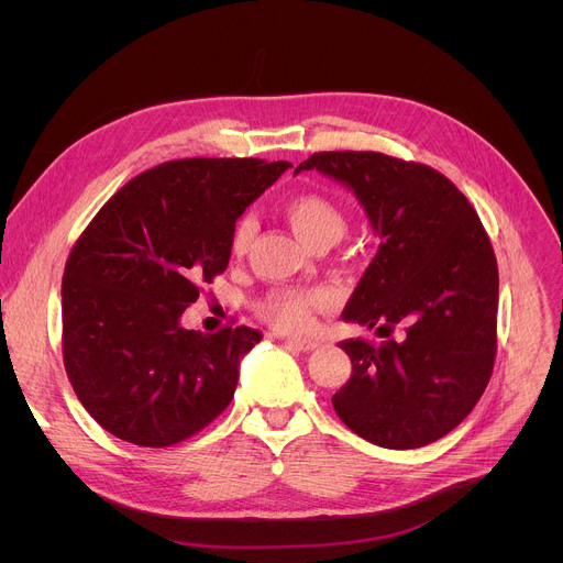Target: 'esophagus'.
<instances>
[{"label":"esophagus","mask_w":563,"mask_h":563,"mask_svg":"<svg viewBox=\"0 0 563 563\" xmlns=\"http://www.w3.org/2000/svg\"><path fill=\"white\" fill-rule=\"evenodd\" d=\"M285 343L298 352H313L318 347V343L309 339H285Z\"/></svg>","instance_id":"obj_1"}]
</instances>
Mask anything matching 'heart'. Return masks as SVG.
I'll list each match as a JSON object with an SVG mask.
<instances>
[{
	"instance_id": "obj_1",
	"label": "heart",
	"mask_w": 563,
	"mask_h": 563,
	"mask_svg": "<svg viewBox=\"0 0 563 563\" xmlns=\"http://www.w3.org/2000/svg\"><path fill=\"white\" fill-rule=\"evenodd\" d=\"M285 218L294 233L305 245L316 243H339L347 229L343 211L325 196L300 194L285 202ZM256 224L252 218H240L231 233L233 254H245L252 245ZM328 302V291L323 289H274L261 300V313L272 325L296 332L311 323V311Z\"/></svg>"
}]
</instances>
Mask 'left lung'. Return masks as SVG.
<instances>
[{
	"label": "left lung",
	"mask_w": 563,
	"mask_h": 563,
	"mask_svg": "<svg viewBox=\"0 0 563 563\" xmlns=\"http://www.w3.org/2000/svg\"><path fill=\"white\" fill-rule=\"evenodd\" d=\"M311 169L352 189L380 240L343 320L376 325L387 341L341 343L352 376L332 396L334 410L380 448L434 443L472 412L493 374L499 272L488 233L467 198L426 165L323 151L294 174Z\"/></svg>",
	"instance_id": "1"
}]
</instances>
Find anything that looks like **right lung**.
<instances>
[{"label": "right lung", "mask_w": 563, "mask_h": 563, "mask_svg": "<svg viewBox=\"0 0 563 563\" xmlns=\"http://www.w3.org/2000/svg\"><path fill=\"white\" fill-rule=\"evenodd\" d=\"M289 167L174 159L129 180L77 238L62 278L64 367L107 432L169 448L231 404L240 361L263 334H202L180 316L227 269L235 220Z\"/></svg>", "instance_id": "add662e5"}]
</instances>
